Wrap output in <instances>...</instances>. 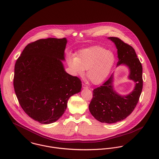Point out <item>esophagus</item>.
<instances>
[{
    "label": "esophagus",
    "mask_w": 159,
    "mask_h": 159,
    "mask_svg": "<svg viewBox=\"0 0 159 159\" xmlns=\"http://www.w3.org/2000/svg\"><path fill=\"white\" fill-rule=\"evenodd\" d=\"M82 86H83V89H88V86H86V84H84V83H83Z\"/></svg>",
    "instance_id": "esophagus-1"
}]
</instances>
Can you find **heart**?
I'll list each match as a JSON object with an SVG mask.
<instances>
[{
	"label": "heart",
	"instance_id": "obj_1",
	"mask_svg": "<svg viewBox=\"0 0 159 159\" xmlns=\"http://www.w3.org/2000/svg\"><path fill=\"white\" fill-rule=\"evenodd\" d=\"M113 53L105 48L95 46L70 56L67 63L75 75H82L86 69V78L93 84L102 83L108 76L115 62Z\"/></svg>",
	"mask_w": 159,
	"mask_h": 159
}]
</instances>
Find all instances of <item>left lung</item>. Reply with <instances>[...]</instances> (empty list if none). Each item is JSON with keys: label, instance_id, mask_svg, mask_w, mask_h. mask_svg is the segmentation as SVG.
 Returning <instances> with one entry per match:
<instances>
[{"label": "left lung", "instance_id": "left-lung-1", "mask_svg": "<svg viewBox=\"0 0 159 159\" xmlns=\"http://www.w3.org/2000/svg\"><path fill=\"white\" fill-rule=\"evenodd\" d=\"M117 49V66L124 64L130 70L129 78L135 83L134 90L126 96H121L114 91L113 75L102 86L93 90V97L89 106L91 114L98 121L113 124L129 116L136 107L143 89V68L135 49L117 37L108 38Z\"/></svg>", "mask_w": 159, "mask_h": 159}]
</instances>
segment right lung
<instances>
[{"instance_id":"1","label":"right lung","mask_w":159,"mask_h":159,"mask_svg":"<svg viewBox=\"0 0 159 159\" xmlns=\"http://www.w3.org/2000/svg\"><path fill=\"white\" fill-rule=\"evenodd\" d=\"M67 39L48 38L25 47L15 66L13 86L24 112L41 124L64 113L69 98L81 91L80 78L66 72L62 62Z\"/></svg>"}]
</instances>
